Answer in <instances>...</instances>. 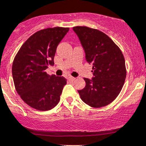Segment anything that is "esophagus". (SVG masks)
<instances>
[{
  "label": "esophagus",
  "instance_id": "34e87169",
  "mask_svg": "<svg viewBox=\"0 0 146 146\" xmlns=\"http://www.w3.org/2000/svg\"><path fill=\"white\" fill-rule=\"evenodd\" d=\"M68 79L69 80H71V81H73V80H74V79H75V78H74V77H72V76H68Z\"/></svg>",
  "mask_w": 146,
  "mask_h": 146
}]
</instances>
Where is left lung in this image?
Returning a JSON list of instances; mask_svg holds the SVG:
<instances>
[{"instance_id": "left-lung-1", "label": "left lung", "mask_w": 146, "mask_h": 146, "mask_svg": "<svg viewBox=\"0 0 146 146\" xmlns=\"http://www.w3.org/2000/svg\"><path fill=\"white\" fill-rule=\"evenodd\" d=\"M85 51L86 60L92 65L93 77L84 78L86 86L78 90L84 103L102 108L113 102L121 92L126 68L120 48L102 31L87 27H73Z\"/></svg>"}]
</instances>
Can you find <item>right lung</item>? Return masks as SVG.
Listing matches in <instances>:
<instances>
[{"mask_svg": "<svg viewBox=\"0 0 146 146\" xmlns=\"http://www.w3.org/2000/svg\"><path fill=\"white\" fill-rule=\"evenodd\" d=\"M68 31V27H56L37 31L15 56L12 73L15 90L31 108L46 111L60 102L66 79L49 75L45 70L54 65L56 48Z\"/></svg>", "mask_w": 146, "mask_h": 146, "instance_id": "obj_1", "label": "right lung"}]
</instances>
